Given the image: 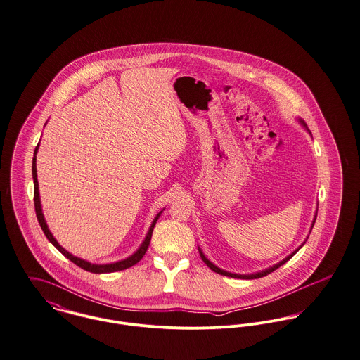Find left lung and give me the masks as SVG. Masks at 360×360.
Listing matches in <instances>:
<instances>
[{
    "instance_id": "1",
    "label": "left lung",
    "mask_w": 360,
    "mask_h": 360,
    "mask_svg": "<svg viewBox=\"0 0 360 360\" xmlns=\"http://www.w3.org/2000/svg\"><path fill=\"white\" fill-rule=\"evenodd\" d=\"M300 122L307 128V124L304 122V121L300 119ZM308 129V128H307ZM315 221L316 219H314V222H312V228H314V225H315ZM304 245V244H302ZM302 245H300L294 252H291L288 257H285L283 261H280L279 264H276V265H274V266H271V268H268V269H265V271H261V272H257V274H251V275H238V274H231V272H226V271H224V269H219L218 266H215L211 261H208L207 258H205V255L202 254V251L199 248L200 257H201V259L204 261V264L211 269V271H214V272H217V274H219V275H224V276H229V278H236V279H258V278H262V276H266V275H269V274H272L274 271H276L278 268H280L283 264H285L292 255H295L297 254V251L302 247Z\"/></svg>"
}]
</instances>
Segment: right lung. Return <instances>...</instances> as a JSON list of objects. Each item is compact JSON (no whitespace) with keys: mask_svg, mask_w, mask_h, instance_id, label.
I'll use <instances>...</instances> for the list:
<instances>
[{"mask_svg":"<svg viewBox=\"0 0 360 360\" xmlns=\"http://www.w3.org/2000/svg\"><path fill=\"white\" fill-rule=\"evenodd\" d=\"M39 146H40V142H39V145L36 146L34 158H33V165H32L33 181H34V207H36V215H37L39 224H40L41 229H42L44 235L46 236V239L49 240L68 259H70L73 264H76L77 266H80L81 269L88 271V272H92V274H110V272H117V271H124V269L131 268L132 265L138 264V262L143 258L145 252L148 251V247H149L150 239H152V233H153V228H155V225H156V222H158V219H159V217H160L162 211H160V212L156 215V218L153 219V222H152V225H150V228H149V232H148L146 238L143 240V243L141 244V247H139L131 257H128V258H125V259H121L119 262L103 264V265L91 264V262H88V261H85V259H81L79 257H75L73 254H70L69 251H66V250L55 240V238L52 236V233H51L49 229H48V225H46L45 219H44V214H42V208H41L40 192H39V181H37V167H36V160H37L36 156H37V152H39Z\"/></svg>","mask_w":360,"mask_h":360,"instance_id":"add662e5","label":"right lung"}]
</instances>
